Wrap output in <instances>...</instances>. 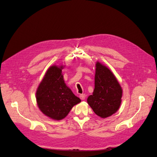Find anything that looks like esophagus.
<instances>
[{"label":"esophagus","instance_id":"obj_1","mask_svg":"<svg viewBox=\"0 0 157 157\" xmlns=\"http://www.w3.org/2000/svg\"><path fill=\"white\" fill-rule=\"evenodd\" d=\"M79 98L82 99V100H83V99H84L85 98H86V95L85 94H80L79 96Z\"/></svg>","mask_w":157,"mask_h":157}]
</instances>
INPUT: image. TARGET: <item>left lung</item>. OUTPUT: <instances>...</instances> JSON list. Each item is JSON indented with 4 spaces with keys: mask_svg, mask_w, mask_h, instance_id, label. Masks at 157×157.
<instances>
[{
    "mask_svg": "<svg viewBox=\"0 0 157 157\" xmlns=\"http://www.w3.org/2000/svg\"><path fill=\"white\" fill-rule=\"evenodd\" d=\"M94 81V92L87 98V103L99 117H111L118 110L122 102L121 84L110 69L98 61Z\"/></svg>",
    "mask_w": 157,
    "mask_h": 157,
    "instance_id": "left-lung-1",
    "label": "left lung"
}]
</instances>
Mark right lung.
Listing matches in <instances>:
<instances>
[{
	"instance_id": "add662e5",
	"label": "right lung",
	"mask_w": 157,
	"mask_h": 157,
	"mask_svg": "<svg viewBox=\"0 0 157 157\" xmlns=\"http://www.w3.org/2000/svg\"><path fill=\"white\" fill-rule=\"evenodd\" d=\"M64 65H53L48 69L36 92V101L40 111L46 117L60 121L81 100L66 85L62 69Z\"/></svg>"
}]
</instances>
